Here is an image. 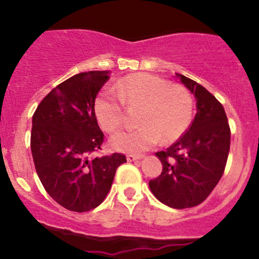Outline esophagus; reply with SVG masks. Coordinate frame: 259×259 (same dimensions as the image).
Listing matches in <instances>:
<instances>
[{
	"mask_svg": "<svg viewBox=\"0 0 259 259\" xmlns=\"http://www.w3.org/2000/svg\"><path fill=\"white\" fill-rule=\"evenodd\" d=\"M142 158H144V156H142V154H127L126 156L127 162H134V160H139Z\"/></svg>",
	"mask_w": 259,
	"mask_h": 259,
	"instance_id": "obj_1",
	"label": "esophagus"
}]
</instances>
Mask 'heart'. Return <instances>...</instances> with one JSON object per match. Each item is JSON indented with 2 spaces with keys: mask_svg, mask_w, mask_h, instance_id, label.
Listing matches in <instances>:
<instances>
[{
  "mask_svg": "<svg viewBox=\"0 0 259 259\" xmlns=\"http://www.w3.org/2000/svg\"><path fill=\"white\" fill-rule=\"evenodd\" d=\"M125 106L140 109L138 129L115 134L111 139L114 150L141 153L163 142L178 140L189 129L194 115V97L185 86L170 85L167 80L147 73L127 75L96 97L94 111L100 125L108 133L123 126Z\"/></svg>",
  "mask_w": 259,
  "mask_h": 259,
  "instance_id": "heart-1",
  "label": "heart"
}]
</instances>
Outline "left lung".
I'll return each instance as SVG.
<instances>
[{
    "label": "left lung",
    "mask_w": 259,
    "mask_h": 259,
    "mask_svg": "<svg viewBox=\"0 0 259 259\" xmlns=\"http://www.w3.org/2000/svg\"><path fill=\"white\" fill-rule=\"evenodd\" d=\"M196 97L197 113L187 132L156 153L163 169L150 180L157 200L183 209L202 203L221 180L230 150V126L222 103L194 80L178 74Z\"/></svg>",
    "instance_id": "left-lung-1"
}]
</instances>
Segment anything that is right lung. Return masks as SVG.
<instances>
[{
	"label": "right lung",
	"instance_id": "obj_1",
	"mask_svg": "<svg viewBox=\"0 0 259 259\" xmlns=\"http://www.w3.org/2000/svg\"><path fill=\"white\" fill-rule=\"evenodd\" d=\"M107 70L76 74L46 95L32 115L30 147L41 184L62 207L88 212L102 203L115 171L126 162L123 153L90 158L105 135L94 103Z\"/></svg>",
	"mask_w": 259,
	"mask_h": 259
}]
</instances>
